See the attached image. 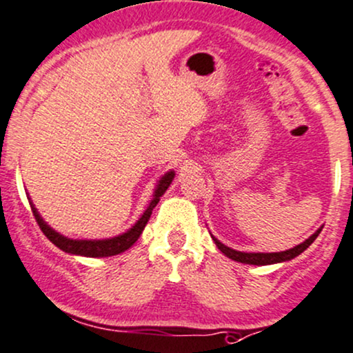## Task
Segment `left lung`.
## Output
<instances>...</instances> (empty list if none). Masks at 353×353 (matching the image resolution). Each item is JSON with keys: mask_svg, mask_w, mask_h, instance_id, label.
<instances>
[{"mask_svg": "<svg viewBox=\"0 0 353 353\" xmlns=\"http://www.w3.org/2000/svg\"><path fill=\"white\" fill-rule=\"evenodd\" d=\"M322 228H319L316 233H314L312 236H309L307 240L303 241V243L294 246V248L291 250H286V252H279V253H243V252H236V250H232L228 248V246H225L223 243H220L217 239H214L215 245L219 246V250L222 252L225 256L232 258V260L239 261V263H245V265H273V263H281V261H288V260H292L294 256H298L304 252L305 248H309V245L312 243L314 240L317 239V235H319Z\"/></svg>", "mask_w": 353, "mask_h": 353, "instance_id": "left-lung-1", "label": "left lung"}]
</instances>
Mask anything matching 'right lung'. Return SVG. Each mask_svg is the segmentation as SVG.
<instances>
[{
	"instance_id": "add662e5",
	"label": "right lung",
	"mask_w": 353,
	"mask_h": 353,
	"mask_svg": "<svg viewBox=\"0 0 353 353\" xmlns=\"http://www.w3.org/2000/svg\"><path fill=\"white\" fill-rule=\"evenodd\" d=\"M172 179H174L172 171L164 174L163 179L159 181L158 188H156V190H154V199L151 201L150 207L144 210L141 219L134 223V227L130 228L126 233H123V235L114 236V239H108V240H70V239H65V236L59 235L57 232H54L52 228H50L49 225L41 219V215L37 214L36 207H34L32 203H31V210H32L34 219H36V222H37V225H39L42 233H44V235L48 236V239L52 241L55 246H59V248L63 250V252L72 253V254H82V256H90V258L114 256V254H120L125 252V250H128L130 246H133L134 241L139 239V235H141L144 227H146L148 220H150V217H151L152 209H154L156 203L159 202V197L165 192V189L171 185Z\"/></svg>"
}]
</instances>
